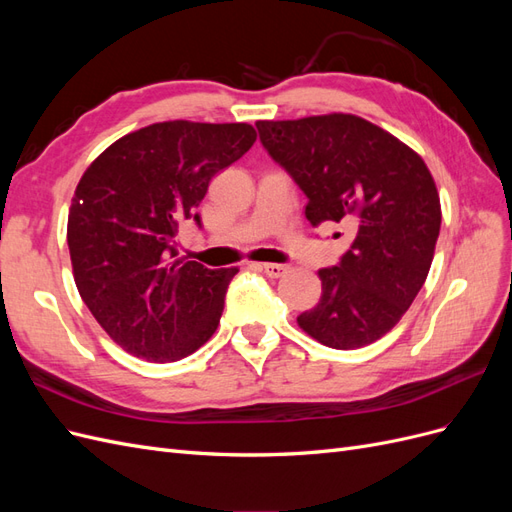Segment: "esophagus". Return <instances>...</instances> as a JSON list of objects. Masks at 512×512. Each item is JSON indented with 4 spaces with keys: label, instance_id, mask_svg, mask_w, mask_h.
<instances>
[{
    "label": "esophagus",
    "instance_id": "34e87169",
    "mask_svg": "<svg viewBox=\"0 0 512 512\" xmlns=\"http://www.w3.org/2000/svg\"><path fill=\"white\" fill-rule=\"evenodd\" d=\"M258 269L265 271L269 277H282L284 273H288V267L277 265V262H262V265H258Z\"/></svg>",
    "mask_w": 512,
    "mask_h": 512
}]
</instances>
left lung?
Masks as SVG:
<instances>
[{"label": "left lung", "mask_w": 512, "mask_h": 512, "mask_svg": "<svg viewBox=\"0 0 512 512\" xmlns=\"http://www.w3.org/2000/svg\"><path fill=\"white\" fill-rule=\"evenodd\" d=\"M256 128L273 162L307 196L309 224H344L352 235L337 265L318 271L322 297L297 318L299 327L335 350L374 344L427 280L442 222L429 168L356 115L256 121Z\"/></svg>", "instance_id": "8db88e82"}]
</instances>
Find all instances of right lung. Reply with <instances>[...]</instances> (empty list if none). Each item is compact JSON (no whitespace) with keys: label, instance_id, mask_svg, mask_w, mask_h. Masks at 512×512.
Returning <instances> with one entry per match:
<instances>
[{"label":"right lung","instance_id":"obj_1","mask_svg":"<svg viewBox=\"0 0 512 512\" xmlns=\"http://www.w3.org/2000/svg\"><path fill=\"white\" fill-rule=\"evenodd\" d=\"M256 141L247 123L164 121L126 134L81 177L68 215L74 282L89 312L138 359L179 361L215 333L237 269L179 260V228L209 181Z\"/></svg>","mask_w":512,"mask_h":512}]
</instances>
